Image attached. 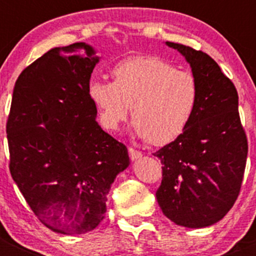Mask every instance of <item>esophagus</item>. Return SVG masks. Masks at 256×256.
I'll use <instances>...</instances> for the list:
<instances>
[{
    "label": "esophagus",
    "mask_w": 256,
    "mask_h": 256,
    "mask_svg": "<svg viewBox=\"0 0 256 256\" xmlns=\"http://www.w3.org/2000/svg\"><path fill=\"white\" fill-rule=\"evenodd\" d=\"M128 154H130L131 161H136V160H138L142 157V154H141L140 151H138V150H135V148H131V147L128 148Z\"/></svg>",
    "instance_id": "obj_1"
}]
</instances>
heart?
Masks as SVG:
<instances>
[{
  "label": "heart",
  "mask_w": 256,
  "mask_h": 256,
  "mask_svg": "<svg viewBox=\"0 0 256 256\" xmlns=\"http://www.w3.org/2000/svg\"><path fill=\"white\" fill-rule=\"evenodd\" d=\"M112 82L92 80L88 95L106 130L118 131L132 106L136 138L154 146L174 142L190 126L198 104V84L190 73L154 56L116 64Z\"/></svg>",
  "instance_id": "heart-1"
}]
</instances>
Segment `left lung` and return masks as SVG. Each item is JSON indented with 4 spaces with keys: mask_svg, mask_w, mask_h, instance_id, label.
<instances>
[{
    "mask_svg": "<svg viewBox=\"0 0 256 256\" xmlns=\"http://www.w3.org/2000/svg\"><path fill=\"white\" fill-rule=\"evenodd\" d=\"M164 43L184 56L200 94L187 130L154 154L164 164L156 198L177 226L206 228L230 210L244 176L248 141L240 124L238 92L208 54Z\"/></svg>",
    "mask_w": 256,
    "mask_h": 256,
    "instance_id": "obj_1",
    "label": "left lung"
}]
</instances>
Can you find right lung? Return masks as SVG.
<instances>
[{
	"label": "right lung",
	"mask_w": 256,
	"mask_h": 256,
	"mask_svg": "<svg viewBox=\"0 0 256 256\" xmlns=\"http://www.w3.org/2000/svg\"><path fill=\"white\" fill-rule=\"evenodd\" d=\"M99 60L84 42L52 48L18 76L7 121L12 178L38 219L66 236L99 226L110 187L130 164L88 95Z\"/></svg>",
	"instance_id": "add662e5"
}]
</instances>
